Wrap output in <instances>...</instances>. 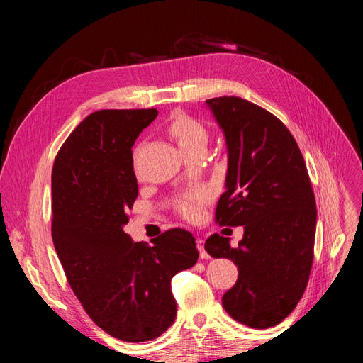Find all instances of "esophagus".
I'll use <instances>...</instances> for the list:
<instances>
[{"label": "esophagus", "instance_id": "obj_1", "mask_svg": "<svg viewBox=\"0 0 363 363\" xmlns=\"http://www.w3.org/2000/svg\"><path fill=\"white\" fill-rule=\"evenodd\" d=\"M196 248H199V251H200V257H201V259H208L207 251L204 250V240H203V239L196 240Z\"/></svg>", "mask_w": 363, "mask_h": 363}]
</instances>
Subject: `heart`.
I'll return each mask as SVG.
<instances>
[{"label":"heart","mask_w":363,"mask_h":363,"mask_svg":"<svg viewBox=\"0 0 363 363\" xmlns=\"http://www.w3.org/2000/svg\"><path fill=\"white\" fill-rule=\"evenodd\" d=\"M169 131L174 139L177 140V144L184 155H188V152L199 147H206L207 144L206 128L199 123V121H195L191 116H175L169 125ZM204 203L206 195L203 192H195L186 196V199L179 204V211L186 219L195 221V219L200 218Z\"/></svg>","instance_id":"1"}]
</instances>
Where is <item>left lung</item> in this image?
I'll return each mask as SVG.
<instances>
[{"instance_id":"8db88e82","label":"left lung","mask_w":363,"mask_h":363,"mask_svg":"<svg viewBox=\"0 0 363 363\" xmlns=\"http://www.w3.org/2000/svg\"><path fill=\"white\" fill-rule=\"evenodd\" d=\"M225 136V192L219 225H244L236 248L212 235L204 248L235 262L239 276L223 296L225 312L252 328L277 325L298 304L309 281L316 203L301 151L291 131L265 108L239 96L207 100Z\"/></svg>"}]
</instances>
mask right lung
Masks as SVG:
<instances>
[{
	"mask_svg": "<svg viewBox=\"0 0 363 363\" xmlns=\"http://www.w3.org/2000/svg\"><path fill=\"white\" fill-rule=\"evenodd\" d=\"M157 113H91L65 140L51 175V235L69 286L98 327L127 342L168 330L177 315L171 279L199 259L188 230L171 228L151 247L124 232L138 199L131 147Z\"/></svg>",
	"mask_w": 363,
	"mask_h": 363,
	"instance_id": "right-lung-1",
	"label": "right lung"
}]
</instances>
